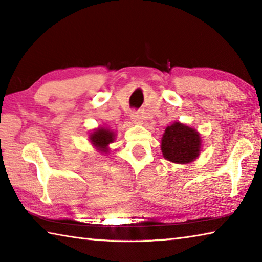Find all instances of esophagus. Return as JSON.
Listing matches in <instances>:
<instances>
[{"label":"esophagus","instance_id":"esophagus-1","mask_svg":"<svg viewBox=\"0 0 262 262\" xmlns=\"http://www.w3.org/2000/svg\"><path fill=\"white\" fill-rule=\"evenodd\" d=\"M130 119L134 123H142V118L139 112H132L130 113Z\"/></svg>","mask_w":262,"mask_h":262}]
</instances>
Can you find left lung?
<instances>
[{
    "label": "left lung",
    "instance_id": "obj_1",
    "mask_svg": "<svg viewBox=\"0 0 262 262\" xmlns=\"http://www.w3.org/2000/svg\"><path fill=\"white\" fill-rule=\"evenodd\" d=\"M162 152L164 158L177 164L194 162L200 155V134L188 126L174 122L168 126L162 139Z\"/></svg>",
    "mask_w": 262,
    "mask_h": 262
}]
</instances>
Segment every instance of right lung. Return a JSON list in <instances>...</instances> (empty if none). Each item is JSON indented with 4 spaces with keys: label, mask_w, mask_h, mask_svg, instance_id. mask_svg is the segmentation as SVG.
I'll list each match as a JSON object with an SVG mask.
<instances>
[{
    "label": "right lung",
    "mask_w": 262,
    "mask_h": 262,
    "mask_svg": "<svg viewBox=\"0 0 262 262\" xmlns=\"http://www.w3.org/2000/svg\"><path fill=\"white\" fill-rule=\"evenodd\" d=\"M114 132L107 129V128L99 127L95 129L94 133H91L89 137H90L91 143L99 150L101 152L108 151V144L112 143L114 141Z\"/></svg>",
    "instance_id": "add662e5"
}]
</instances>
